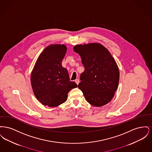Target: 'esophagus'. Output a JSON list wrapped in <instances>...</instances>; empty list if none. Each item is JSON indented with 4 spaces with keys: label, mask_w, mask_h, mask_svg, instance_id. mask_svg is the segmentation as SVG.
I'll list each match as a JSON object with an SVG mask.
<instances>
[{
    "label": "esophagus",
    "mask_w": 152,
    "mask_h": 152,
    "mask_svg": "<svg viewBox=\"0 0 152 152\" xmlns=\"http://www.w3.org/2000/svg\"><path fill=\"white\" fill-rule=\"evenodd\" d=\"M75 82H76V83L78 85V84H79V83H80V80L78 79H77L75 80Z\"/></svg>",
    "instance_id": "1"
}]
</instances>
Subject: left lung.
Instances as JSON below:
<instances>
[{"label":"left lung","instance_id":"left-lung-1","mask_svg":"<svg viewBox=\"0 0 152 152\" xmlns=\"http://www.w3.org/2000/svg\"><path fill=\"white\" fill-rule=\"evenodd\" d=\"M74 51L81 58L85 71L78 85L87 101L101 107L112 99L119 82L117 65L108 50L99 43L77 45Z\"/></svg>","mask_w":152,"mask_h":152}]
</instances>
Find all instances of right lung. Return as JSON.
Masks as SVG:
<instances>
[{"label": "right lung", "mask_w": 152, "mask_h": 152, "mask_svg": "<svg viewBox=\"0 0 152 152\" xmlns=\"http://www.w3.org/2000/svg\"><path fill=\"white\" fill-rule=\"evenodd\" d=\"M66 47L62 44L46 47L36 61L31 76V86L37 99L44 105L54 107L64 103L68 92L77 87L71 81L61 63Z\"/></svg>", "instance_id": "add662e5"}]
</instances>
